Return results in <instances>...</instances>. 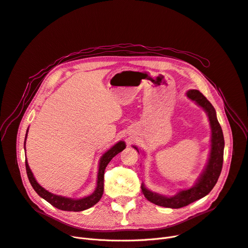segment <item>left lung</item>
I'll list each match as a JSON object with an SVG mask.
<instances>
[{"mask_svg": "<svg viewBox=\"0 0 248 248\" xmlns=\"http://www.w3.org/2000/svg\"><path fill=\"white\" fill-rule=\"evenodd\" d=\"M185 94L189 100L202 108L207 116V119H209L211 128V147L209 157H207V162L203 170L190 188L180 189L173 195H164L148 189L143 182L141 183V190L147 201L156 205L170 207V209H180V207L190 204L191 202L199 201L209 194L219 179L223 166L225 141L221 125L217 119L215 108L199 91L189 90L186 92ZM132 146L138 154H140V148L136 145ZM142 154L145 155L143 152Z\"/></svg>", "mask_w": 248, "mask_h": 248, "instance_id": "obj_1", "label": "left lung"}]
</instances>
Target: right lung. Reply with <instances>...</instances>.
Returning a JSON list of instances; mask_svg holds the SVG:
<instances>
[{"mask_svg":"<svg viewBox=\"0 0 248 248\" xmlns=\"http://www.w3.org/2000/svg\"><path fill=\"white\" fill-rule=\"evenodd\" d=\"M27 133H28V128L26 130L25 140H24V151H26L25 143H26ZM125 147H126L125 141L120 140L116 142L113 146H111L107 152L103 154V155L100 158V162H98L95 189L92 194L80 197V199H72V197L54 194L52 192H49L48 190L45 189V188L36 181L32 171L31 170V168H29L27 158L25 157V167H26L28 180L31 182L34 191L41 196L42 199L51 203L53 206L57 207V209L67 211V212H81V211L87 210L90 209V207L93 206L95 203H97L102 199V195L104 193V174H105V169L107 165L111 162V160L116 155L125 150Z\"/></svg>","mask_w":248,"mask_h":248,"instance_id":"add662e5","label":"right lung"}]
</instances>
